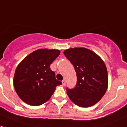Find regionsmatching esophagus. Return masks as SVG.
I'll list each match as a JSON object with an SVG mask.
<instances>
[{
  "mask_svg": "<svg viewBox=\"0 0 127 127\" xmlns=\"http://www.w3.org/2000/svg\"><path fill=\"white\" fill-rule=\"evenodd\" d=\"M62 83H63V85H66L65 79H63V80L62 81Z\"/></svg>",
  "mask_w": 127,
  "mask_h": 127,
  "instance_id": "34e87169",
  "label": "esophagus"
}]
</instances>
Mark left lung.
Here are the masks:
<instances>
[{
	"label": "left lung",
	"instance_id": "left-lung-1",
	"mask_svg": "<svg viewBox=\"0 0 127 127\" xmlns=\"http://www.w3.org/2000/svg\"><path fill=\"white\" fill-rule=\"evenodd\" d=\"M64 54L73 64L77 76L76 87L66 89L68 97L81 107L93 106L108 88V72L104 61L95 52L83 47L68 48Z\"/></svg>",
	"mask_w": 127,
	"mask_h": 127
}]
</instances>
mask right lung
Masks as SVG:
<instances>
[{
	"label": "right lung",
	"instance_id": "right-lung-1",
	"mask_svg": "<svg viewBox=\"0 0 127 127\" xmlns=\"http://www.w3.org/2000/svg\"><path fill=\"white\" fill-rule=\"evenodd\" d=\"M60 53L57 49H38L18 64L13 83L23 102L31 106L41 105L50 99L56 87L61 85L50 68Z\"/></svg>",
	"mask_w": 127,
	"mask_h": 127
}]
</instances>
